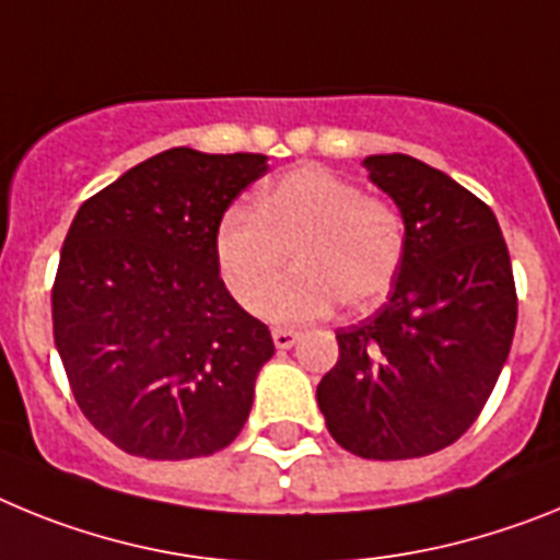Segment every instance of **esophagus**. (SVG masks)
Segmentation results:
<instances>
[{"instance_id": "34e87169", "label": "esophagus", "mask_w": 560, "mask_h": 560, "mask_svg": "<svg viewBox=\"0 0 560 560\" xmlns=\"http://www.w3.org/2000/svg\"><path fill=\"white\" fill-rule=\"evenodd\" d=\"M295 340H299V332H295V329H287V327H276L273 329L276 349H290Z\"/></svg>"}]
</instances>
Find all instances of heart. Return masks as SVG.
Wrapping results in <instances>:
<instances>
[{
	"label": "heart",
	"instance_id": "1",
	"mask_svg": "<svg viewBox=\"0 0 560 560\" xmlns=\"http://www.w3.org/2000/svg\"><path fill=\"white\" fill-rule=\"evenodd\" d=\"M217 265L233 299L259 313L289 256L300 270L270 302L276 320H310L335 304L372 307L406 259V220L386 197L324 165H301L267 186L256 208L233 206L217 225Z\"/></svg>",
	"mask_w": 560,
	"mask_h": 560
}]
</instances>
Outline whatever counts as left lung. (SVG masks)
<instances>
[{"label": "left lung", "instance_id": "obj_1", "mask_svg": "<svg viewBox=\"0 0 560 560\" xmlns=\"http://www.w3.org/2000/svg\"><path fill=\"white\" fill-rule=\"evenodd\" d=\"M406 220V259L372 318L335 329L338 363L318 408L340 448L415 459L459 440L482 415L518 315L502 228L482 199L408 154L363 160Z\"/></svg>", "mask_w": 560, "mask_h": 560}]
</instances>
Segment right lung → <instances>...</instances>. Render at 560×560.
I'll return each instance as SVG.
<instances>
[{"label":"right lung","mask_w":560,"mask_h":560,"mask_svg":"<svg viewBox=\"0 0 560 560\" xmlns=\"http://www.w3.org/2000/svg\"><path fill=\"white\" fill-rule=\"evenodd\" d=\"M265 154L168 149L78 208L52 281V338L72 397L120 451L228 448L273 358L267 324L228 293L217 225Z\"/></svg>","instance_id":"1"}]
</instances>
